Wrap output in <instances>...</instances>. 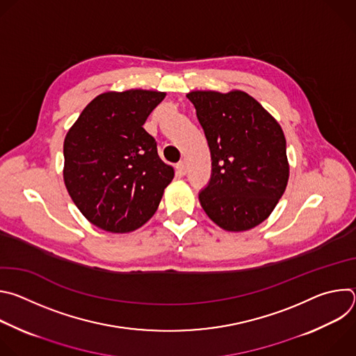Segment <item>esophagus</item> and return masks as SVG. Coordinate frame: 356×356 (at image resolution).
I'll use <instances>...</instances> for the list:
<instances>
[{
	"label": "esophagus",
	"mask_w": 356,
	"mask_h": 356,
	"mask_svg": "<svg viewBox=\"0 0 356 356\" xmlns=\"http://www.w3.org/2000/svg\"><path fill=\"white\" fill-rule=\"evenodd\" d=\"M176 170H177V173H179L180 176H184V175L187 173V163H186V162H179V163L176 165Z\"/></svg>",
	"instance_id": "34e87169"
}]
</instances>
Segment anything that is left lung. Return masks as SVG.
<instances>
[{
    "instance_id": "left-lung-1",
    "label": "left lung",
    "mask_w": 356,
    "mask_h": 356,
    "mask_svg": "<svg viewBox=\"0 0 356 356\" xmlns=\"http://www.w3.org/2000/svg\"><path fill=\"white\" fill-rule=\"evenodd\" d=\"M211 154V177L198 194L225 231H246L275 210L289 180L286 139L277 121L249 94L191 91Z\"/></svg>"
}]
</instances>
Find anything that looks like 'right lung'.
<instances>
[{"label": "right lung", "instance_id": "add662e5", "mask_svg": "<svg viewBox=\"0 0 356 356\" xmlns=\"http://www.w3.org/2000/svg\"><path fill=\"white\" fill-rule=\"evenodd\" d=\"M165 92L128 90L97 95L69 129L65 184L77 209L95 227L129 232L159 207L175 170L143 129Z\"/></svg>", "mask_w": 356, "mask_h": 356}]
</instances>
